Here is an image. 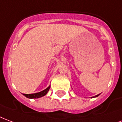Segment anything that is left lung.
Listing matches in <instances>:
<instances>
[{"mask_svg":"<svg viewBox=\"0 0 122 122\" xmlns=\"http://www.w3.org/2000/svg\"><path fill=\"white\" fill-rule=\"evenodd\" d=\"M99 95H100V94H98V95H96V96H94V97H96L99 96Z\"/></svg>","mask_w":122,"mask_h":122,"instance_id":"obj_1","label":"left lung"}]
</instances>
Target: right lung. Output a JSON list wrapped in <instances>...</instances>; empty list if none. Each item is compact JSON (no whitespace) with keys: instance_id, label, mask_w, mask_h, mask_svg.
Returning <instances> with one entry per match:
<instances>
[{"instance_id":"add662e5","label":"right lung","mask_w":122,"mask_h":122,"mask_svg":"<svg viewBox=\"0 0 122 122\" xmlns=\"http://www.w3.org/2000/svg\"><path fill=\"white\" fill-rule=\"evenodd\" d=\"M51 86H49L45 89L44 90H43L41 92H38V93H35V94H25L23 95L25 97H26L27 98L29 99H36V98H40V97H41L44 96L45 95L47 94V92H49V89H50Z\"/></svg>"}]
</instances>
